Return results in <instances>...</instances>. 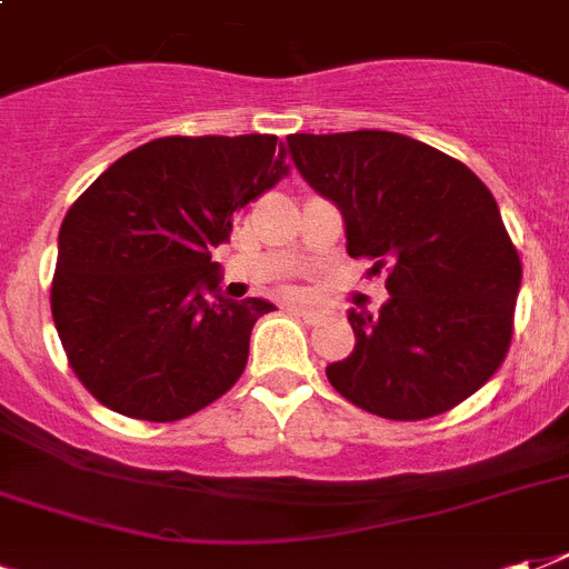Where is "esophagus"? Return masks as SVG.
Segmentation results:
<instances>
[{
  "instance_id": "esophagus-1",
  "label": "esophagus",
  "mask_w": 569,
  "mask_h": 569,
  "mask_svg": "<svg viewBox=\"0 0 569 569\" xmlns=\"http://www.w3.org/2000/svg\"><path fill=\"white\" fill-rule=\"evenodd\" d=\"M289 312H292V316H298V319H303V321H316V319H319V312L310 310V307H289Z\"/></svg>"
}]
</instances>
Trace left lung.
I'll return each mask as SVG.
<instances>
[{"label":"left lung","mask_w":569,"mask_h":569,"mask_svg":"<svg viewBox=\"0 0 569 569\" xmlns=\"http://www.w3.org/2000/svg\"><path fill=\"white\" fill-rule=\"evenodd\" d=\"M301 177L337 203L348 253L387 268L378 316L351 310L355 351L328 366L369 413L440 416L502 366L522 266L493 194L467 164L380 129L286 138Z\"/></svg>","instance_id":"1"}]
</instances>
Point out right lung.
<instances>
[{
  "label": "right lung",
  "instance_id": "right-lung-1",
  "mask_svg": "<svg viewBox=\"0 0 569 569\" xmlns=\"http://www.w3.org/2000/svg\"><path fill=\"white\" fill-rule=\"evenodd\" d=\"M289 173L277 136H171L120 156L64 214L52 319L100 405L177 422L221 398L274 310L221 295L212 248L232 214Z\"/></svg>",
  "mask_w": 569,
  "mask_h": 569
}]
</instances>
